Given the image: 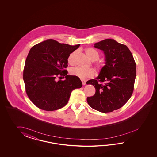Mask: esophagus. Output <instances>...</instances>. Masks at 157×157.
Listing matches in <instances>:
<instances>
[{
  "instance_id": "obj_1",
  "label": "esophagus",
  "mask_w": 157,
  "mask_h": 157,
  "mask_svg": "<svg viewBox=\"0 0 157 157\" xmlns=\"http://www.w3.org/2000/svg\"><path fill=\"white\" fill-rule=\"evenodd\" d=\"M81 81H82V83L83 85H86V81L85 80H81Z\"/></svg>"
}]
</instances>
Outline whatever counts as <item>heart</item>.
<instances>
[{"instance_id":"1","label":"heart","mask_w":157,"mask_h":157,"mask_svg":"<svg viewBox=\"0 0 157 157\" xmlns=\"http://www.w3.org/2000/svg\"><path fill=\"white\" fill-rule=\"evenodd\" d=\"M85 54L89 57L91 61H96L99 58V54L97 50L92 48H87L85 50ZM77 54V51H74L70 54L68 58V62L71 64H72L74 62V58ZM104 66L103 63H99L97 64V66L99 68H101ZM70 74L76 77L80 78V79H86L87 78L93 77L94 76V71L93 69H84L80 67H75L72 69L70 71Z\"/></svg>"}]
</instances>
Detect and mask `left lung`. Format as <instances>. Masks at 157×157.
Masks as SVG:
<instances>
[{"label": "left lung", "mask_w": 157, "mask_h": 157, "mask_svg": "<svg viewBox=\"0 0 157 157\" xmlns=\"http://www.w3.org/2000/svg\"><path fill=\"white\" fill-rule=\"evenodd\" d=\"M103 52L105 65L95 79L87 81L93 85L95 93L87 97L89 105L103 113L111 112L122 107L132 95L136 74V63L126 45L107 39L94 44ZM103 82L104 84L98 81Z\"/></svg>", "instance_id": "left-lung-1"}]
</instances>
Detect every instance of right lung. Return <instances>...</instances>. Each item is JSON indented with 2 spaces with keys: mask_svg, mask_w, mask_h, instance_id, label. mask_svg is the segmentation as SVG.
<instances>
[{
  "mask_svg": "<svg viewBox=\"0 0 157 157\" xmlns=\"http://www.w3.org/2000/svg\"><path fill=\"white\" fill-rule=\"evenodd\" d=\"M80 44L70 45L48 39L31 48L24 67V82L31 101L41 109L53 111L67 104L71 94L81 88L80 78L67 75L68 58ZM58 75L66 80L57 81Z\"/></svg>",
  "mask_w": 157,
  "mask_h": 157,
  "instance_id": "add662e5",
  "label": "right lung"
}]
</instances>
